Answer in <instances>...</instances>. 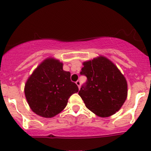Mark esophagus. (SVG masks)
I'll use <instances>...</instances> for the list:
<instances>
[{"label":"esophagus","instance_id":"1","mask_svg":"<svg viewBox=\"0 0 151 151\" xmlns=\"http://www.w3.org/2000/svg\"><path fill=\"white\" fill-rule=\"evenodd\" d=\"M76 83L77 84V86H78L79 89H80V87H81V81H77L76 82Z\"/></svg>","mask_w":151,"mask_h":151}]
</instances>
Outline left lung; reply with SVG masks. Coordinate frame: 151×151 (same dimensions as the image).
<instances>
[{
    "label": "left lung",
    "instance_id": "1",
    "mask_svg": "<svg viewBox=\"0 0 151 151\" xmlns=\"http://www.w3.org/2000/svg\"><path fill=\"white\" fill-rule=\"evenodd\" d=\"M81 75L87 81L78 95L88 109L101 117L120 110L126 101L128 86L124 76L112 62L100 56L83 63Z\"/></svg>",
    "mask_w": 151,
    "mask_h": 151
}]
</instances>
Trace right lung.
<instances>
[{
	"label": "right lung",
	"mask_w": 151,
	"mask_h": 151,
	"mask_svg": "<svg viewBox=\"0 0 151 151\" xmlns=\"http://www.w3.org/2000/svg\"><path fill=\"white\" fill-rule=\"evenodd\" d=\"M25 95L35 114L50 118L60 113L73 94L78 92L70 80V73L63 70L58 59H45L30 76L25 84Z\"/></svg>",
	"instance_id": "add662e5"
}]
</instances>
